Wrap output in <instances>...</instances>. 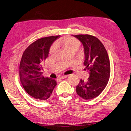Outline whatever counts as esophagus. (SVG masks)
Wrapping results in <instances>:
<instances>
[{
	"mask_svg": "<svg viewBox=\"0 0 131 131\" xmlns=\"http://www.w3.org/2000/svg\"><path fill=\"white\" fill-rule=\"evenodd\" d=\"M67 77H68V75H61L59 78H60V79H64V78H65Z\"/></svg>",
	"mask_w": 131,
	"mask_h": 131,
	"instance_id": "obj_1",
	"label": "esophagus"
}]
</instances>
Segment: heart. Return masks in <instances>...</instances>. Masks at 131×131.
Segmentation results:
<instances>
[{"instance_id":"b5f03b06","label":"heart","mask_w":131,"mask_h":131,"mask_svg":"<svg viewBox=\"0 0 131 131\" xmlns=\"http://www.w3.org/2000/svg\"><path fill=\"white\" fill-rule=\"evenodd\" d=\"M55 46L62 47L68 53L75 52L80 46V42L78 39L71 37H65L58 39L55 43ZM54 51V47H51L49 50V54H51Z\"/></svg>"}]
</instances>
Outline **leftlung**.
Here are the masks:
<instances>
[{
	"label": "left lung",
	"instance_id": "1",
	"mask_svg": "<svg viewBox=\"0 0 131 131\" xmlns=\"http://www.w3.org/2000/svg\"><path fill=\"white\" fill-rule=\"evenodd\" d=\"M84 49L85 70L89 77L86 81L81 79L76 86L78 96L85 100L97 97L105 88L110 77V62L105 47L100 40L90 35H75Z\"/></svg>",
	"mask_w": 131,
	"mask_h": 131
}]
</instances>
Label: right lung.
Segmentation results:
<instances>
[{"label": "right lung", "instance_id": "1", "mask_svg": "<svg viewBox=\"0 0 131 131\" xmlns=\"http://www.w3.org/2000/svg\"><path fill=\"white\" fill-rule=\"evenodd\" d=\"M59 37L58 35L38 39L23 53L19 66L20 82L26 92L34 99H48L57 85L55 80L43 76L42 70L51 45Z\"/></svg>", "mask_w": 131, "mask_h": 131}]
</instances>
